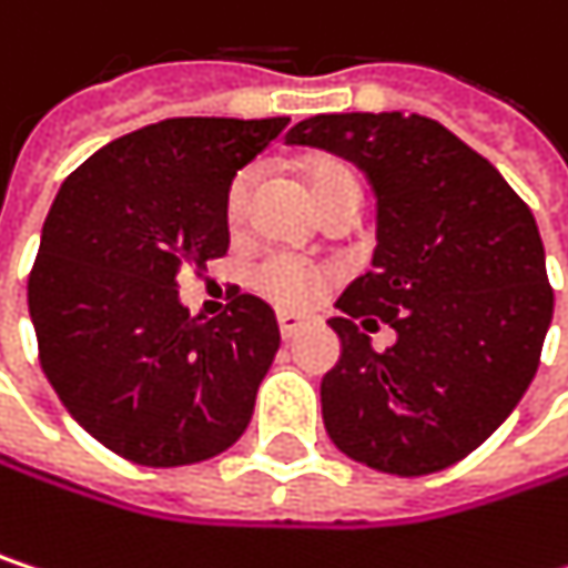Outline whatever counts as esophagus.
<instances>
[{
    "mask_svg": "<svg viewBox=\"0 0 568 568\" xmlns=\"http://www.w3.org/2000/svg\"><path fill=\"white\" fill-rule=\"evenodd\" d=\"M276 322H280L283 338H292V335H298V328L305 325V315H298V312H280Z\"/></svg>",
    "mask_w": 568,
    "mask_h": 568,
    "instance_id": "esophagus-1",
    "label": "esophagus"
}]
</instances>
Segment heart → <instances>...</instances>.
<instances>
[{"mask_svg": "<svg viewBox=\"0 0 568 568\" xmlns=\"http://www.w3.org/2000/svg\"><path fill=\"white\" fill-rule=\"evenodd\" d=\"M302 176H305V186L312 193V200L318 203V210H325L328 203L342 200V196H362V186H358V176L348 164L342 161H332V158H315V161H305L302 164ZM250 193H253V173L243 171L233 176L230 190H226V203H223V213H226V226L230 230H240L250 216ZM250 285L270 298L273 305H283V308H305L312 305L322 288H325V276L295 260V256H285V253H270L266 260H260L250 273Z\"/></svg>", "mask_w": 568, "mask_h": 568, "instance_id": "obj_1", "label": "heart"}]
</instances>
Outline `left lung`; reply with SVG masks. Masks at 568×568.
I'll return each instance as SVG.
<instances>
[{
  "mask_svg": "<svg viewBox=\"0 0 568 568\" xmlns=\"http://www.w3.org/2000/svg\"><path fill=\"white\" fill-rule=\"evenodd\" d=\"M288 144L352 161L378 196L372 270L328 318L342 338L322 378L332 444L397 477L464 460L526 395L552 322L529 206L487 158L420 114H315ZM378 321L398 335L385 353L361 332Z\"/></svg>",
  "mask_w": 568,
  "mask_h": 568,
  "instance_id": "8db88e82",
  "label": "left lung"
}]
</instances>
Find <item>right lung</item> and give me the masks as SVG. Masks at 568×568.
Returning a JSON list of instances; mask_svg holds the SVG:
<instances>
[{"label":"right lung","instance_id":"obj_1","mask_svg":"<svg viewBox=\"0 0 568 568\" xmlns=\"http://www.w3.org/2000/svg\"><path fill=\"white\" fill-rule=\"evenodd\" d=\"M285 124L171 118L111 141L58 190L29 273L39 362L68 414L124 460H210L253 417L276 312L236 288L203 322L176 280L226 256V190Z\"/></svg>","mask_w":568,"mask_h":568}]
</instances>
